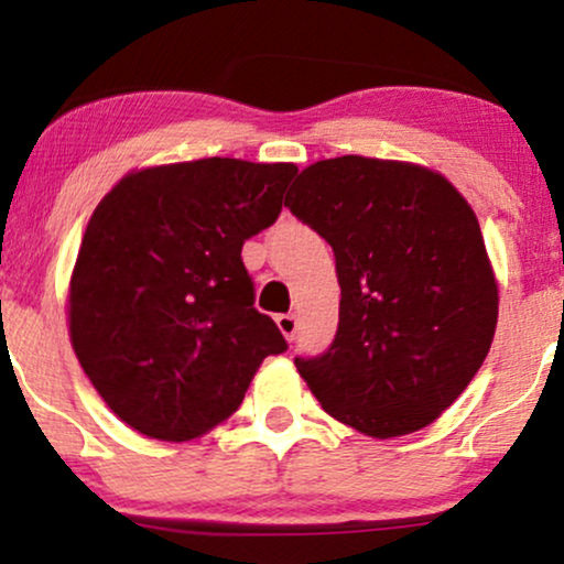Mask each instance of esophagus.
<instances>
[{"instance_id": "1", "label": "esophagus", "mask_w": 564, "mask_h": 564, "mask_svg": "<svg viewBox=\"0 0 564 564\" xmlns=\"http://www.w3.org/2000/svg\"><path fill=\"white\" fill-rule=\"evenodd\" d=\"M275 323H278V328H281V334L286 336L289 341L294 339V336H296V326H300V323H296V315H278Z\"/></svg>"}]
</instances>
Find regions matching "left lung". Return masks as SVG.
I'll return each instance as SVG.
<instances>
[{
	"mask_svg": "<svg viewBox=\"0 0 564 564\" xmlns=\"http://www.w3.org/2000/svg\"><path fill=\"white\" fill-rule=\"evenodd\" d=\"M291 187L286 206L332 243L341 289L334 345L296 371L360 435L424 430L494 345L498 281L477 215L411 161H315Z\"/></svg>",
	"mask_w": 564,
	"mask_h": 564,
	"instance_id": "8db88e82",
	"label": "left lung"
}]
</instances>
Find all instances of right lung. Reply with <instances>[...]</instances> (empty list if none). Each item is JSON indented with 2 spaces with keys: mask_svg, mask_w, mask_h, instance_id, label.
<instances>
[{
  "mask_svg": "<svg viewBox=\"0 0 564 564\" xmlns=\"http://www.w3.org/2000/svg\"><path fill=\"white\" fill-rule=\"evenodd\" d=\"M294 164L198 159L132 170L89 217L68 283L76 358L121 422L196 440L286 349L241 249L275 223Z\"/></svg>",
  "mask_w": 564,
  "mask_h": 564,
  "instance_id": "right-lung-1",
  "label": "right lung"
}]
</instances>
